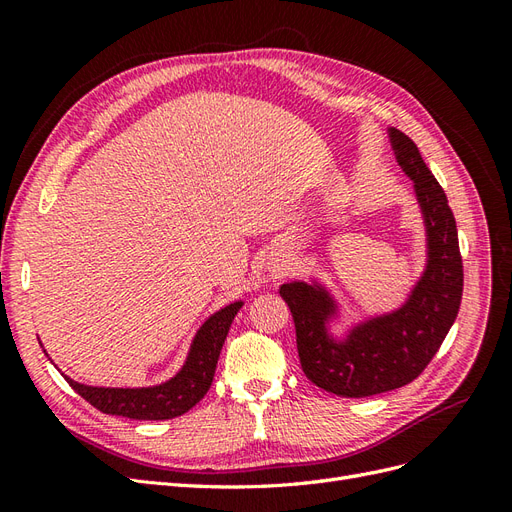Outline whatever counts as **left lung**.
Wrapping results in <instances>:
<instances>
[{"label": "left lung", "instance_id": "1", "mask_svg": "<svg viewBox=\"0 0 512 512\" xmlns=\"http://www.w3.org/2000/svg\"><path fill=\"white\" fill-rule=\"evenodd\" d=\"M386 132L425 226V267L408 297L389 312L344 324L342 303L320 277L280 286L305 376L339 397H369L412 382L451 331L463 292L457 224L446 194L412 138L395 128ZM337 323L343 324L339 336L332 331Z\"/></svg>", "mask_w": 512, "mask_h": 512}]
</instances>
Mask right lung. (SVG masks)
<instances>
[{
    "instance_id": "right-lung-1",
    "label": "right lung",
    "mask_w": 512,
    "mask_h": 512,
    "mask_svg": "<svg viewBox=\"0 0 512 512\" xmlns=\"http://www.w3.org/2000/svg\"><path fill=\"white\" fill-rule=\"evenodd\" d=\"M243 301H232L213 312L192 337L183 365L175 376L151 386H91L64 376L72 389L104 414L136 418V421H166L192 410L209 391L224 339ZM42 346V344H40ZM44 350V346H42ZM49 356V352L44 350Z\"/></svg>"
}]
</instances>
